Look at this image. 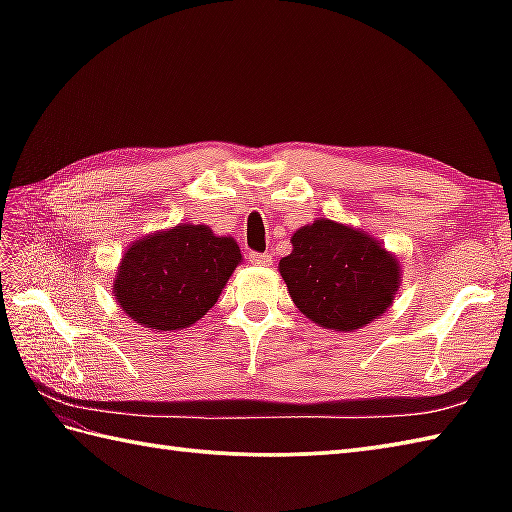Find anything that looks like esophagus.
<instances>
[{
    "label": "esophagus",
    "mask_w": 512,
    "mask_h": 512,
    "mask_svg": "<svg viewBox=\"0 0 512 512\" xmlns=\"http://www.w3.org/2000/svg\"><path fill=\"white\" fill-rule=\"evenodd\" d=\"M248 262L255 266H270L273 264V255L268 253H248Z\"/></svg>",
    "instance_id": "esophagus-1"
}]
</instances>
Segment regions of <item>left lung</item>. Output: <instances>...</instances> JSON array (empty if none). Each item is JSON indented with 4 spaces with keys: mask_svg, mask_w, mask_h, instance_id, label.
<instances>
[{
    "mask_svg": "<svg viewBox=\"0 0 512 512\" xmlns=\"http://www.w3.org/2000/svg\"><path fill=\"white\" fill-rule=\"evenodd\" d=\"M292 253L281 257L290 299L325 330L354 332L380 319L402 281L396 255L361 228L317 217L290 237Z\"/></svg>",
    "mask_w": 512,
    "mask_h": 512,
    "instance_id": "1",
    "label": "left lung"
}]
</instances>
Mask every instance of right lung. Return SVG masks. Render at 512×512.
Returning <instances> with one entry per match:
<instances>
[{
  "label": "right lung",
  "instance_id": "add662e5",
  "mask_svg": "<svg viewBox=\"0 0 512 512\" xmlns=\"http://www.w3.org/2000/svg\"><path fill=\"white\" fill-rule=\"evenodd\" d=\"M242 264V250L206 224H178L136 239L114 277V297L129 319L154 332L200 321Z\"/></svg>",
  "mask_w": 512,
  "mask_h": 512
}]
</instances>
